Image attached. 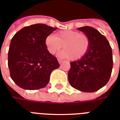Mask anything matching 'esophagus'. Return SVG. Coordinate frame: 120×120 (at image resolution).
<instances>
[{
    "mask_svg": "<svg viewBox=\"0 0 120 120\" xmlns=\"http://www.w3.org/2000/svg\"><path fill=\"white\" fill-rule=\"evenodd\" d=\"M58 62L59 64H61V63H62V62H63V60H61V59H58Z\"/></svg>",
    "mask_w": 120,
    "mask_h": 120,
    "instance_id": "1",
    "label": "esophagus"
}]
</instances>
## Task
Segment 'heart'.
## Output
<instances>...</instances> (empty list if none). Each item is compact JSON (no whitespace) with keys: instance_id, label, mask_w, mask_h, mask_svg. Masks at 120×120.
Segmentation results:
<instances>
[{"instance_id":"1","label":"heart","mask_w":120,"mask_h":120,"mask_svg":"<svg viewBox=\"0 0 120 120\" xmlns=\"http://www.w3.org/2000/svg\"><path fill=\"white\" fill-rule=\"evenodd\" d=\"M49 52L55 54L63 49L60 55L65 58H70L71 60H78L85 56L90 47V40L85 34L78 31H60L56 33V37L49 35L45 39Z\"/></svg>"}]
</instances>
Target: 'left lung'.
Masks as SVG:
<instances>
[{
  "mask_svg": "<svg viewBox=\"0 0 120 120\" xmlns=\"http://www.w3.org/2000/svg\"><path fill=\"white\" fill-rule=\"evenodd\" d=\"M90 40L85 56L70 62L68 73L70 84L83 92H94L104 86L110 80L113 68L112 47L106 37L91 27H80Z\"/></svg>",
  "mask_w": 120,
  "mask_h": 120,
  "instance_id": "8db88e82",
  "label": "left lung"
}]
</instances>
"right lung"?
Masks as SVG:
<instances>
[{
  "mask_svg": "<svg viewBox=\"0 0 120 120\" xmlns=\"http://www.w3.org/2000/svg\"><path fill=\"white\" fill-rule=\"evenodd\" d=\"M56 29L37 23L23 27L12 37L8 66L11 79L19 87L30 90L44 88L51 72L59 67L58 60L45 44L47 37Z\"/></svg>",
  "mask_w": 120,
  "mask_h": 120,
  "instance_id": "add662e5",
  "label": "right lung"
}]
</instances>
